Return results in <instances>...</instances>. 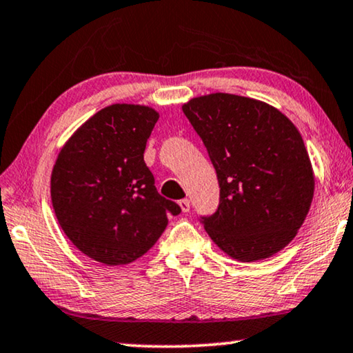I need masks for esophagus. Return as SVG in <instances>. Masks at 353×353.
<instances>
[{
    "instance_id": "1",
    "label": "esophagus",
    "mask_w": 353,
    "mask_h": 353,
    "mask_svg": "<svg viewBox=\"0 0 353 353\" xmlns=\"http://www.w3.org/2000/svg\"><path fill=\"white\" fill-rule=\"evenodd\" d=\"M179 206H181L182 212H188V210H190V201H188V199H181V201H179Z\"/></svg>"
}]
</instances>
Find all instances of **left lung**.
Segmentation results:
<instances>
[{"instance_id":"8db88e82","label":"left lung","mask_w":353,"mask_h":353,"mask_svg":"<svg viewBox=\"0 0 353 353\" xmlns=\"http://www.w3.org/2000/svg\"><path fill=\"white\" fill-rule=\"evenodd\" d=\"M182 110L219 179V209L203 219L210 239L238 261L281 252L314 198V170L296 126L271 104L231 93L192 98Z\"/></svg>"}]
</instances>
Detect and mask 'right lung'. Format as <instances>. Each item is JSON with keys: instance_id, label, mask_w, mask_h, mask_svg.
I'll list each match as a JSON object with an SVG mask.
<instances>
[{"instance_id": "1", "label": "right lung", "mask_w": 353, "mask_h": 353, "mask_svg": "<svg viewBox=\"0 0 353 353\" xmlns=\"http://www.w3.org/2000/svg\"><path fill=\"white\" fill-rule=\"evenodd\" d=\"M159 117L143 104H110L79 126L57 157L52 206L63 233L88 259L128 265L154 247L168 215L181 212L157 192L144 161Z\"/></svg>"}]
</instances>
